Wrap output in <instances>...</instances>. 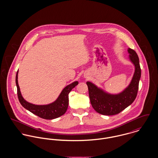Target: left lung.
I'll list each match as a JSON object with an SVG mask.
<instances>
[{"label":"left lung","mask_w":158,"mask_h":158,"mask_svg":"<svg viewBox=\"0 0 158 158\" xmlns=\"http://www.w3.org/2000/svg\"><path fill=\"white\" fill-rule=\"evenodd\" d=\"M128 52L130 54V60L135 65V70L130 85L122 92L117 94H111L98 88L90 81L86 82L92 106L99 114L105 115L117 114L130 106L135 100L139 89L141 69L139 57L135 51L128 48Z\"/></svg>","instance_id":"8db88e82"}]
</instances>
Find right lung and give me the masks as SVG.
Wrapping results in <instances>:
<instances>
[{
  "instance_id": "right-lung-1",
  "label": "right lung",
  "mask_w": 158,
  "mask_h": 158,
  "mask_svg": "<svg viewBox=\"0 0 158 158\" xmlns=\"http://www.w3.org/2000/svg\"><path fill=\"white\" fill-rule=\"evenodd\" d=\"M18 70L16 75V84L17 86L18 98L22 106L31 113L39 116L41 118L47 120H52L58 118L66 112L69 105V94L73 88H74L78 84V81H74L66 86L54 102L48 105H36L28 103L23 98L18 85Z\"/></svg>"
}]
</instances>
